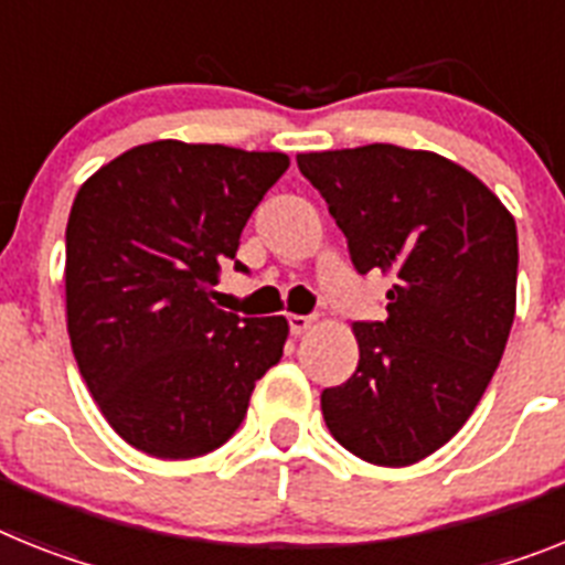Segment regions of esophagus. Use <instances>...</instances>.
<instances>
[{"label":"esophagus","mask_w":565,"mask_h":565,"mask_svg":"<svg viewBox=\"0 0 565 565\" xmlns=\"http://www.w3.org/2000/svg\"><path fill=\"white\" fill-rule=\"evenodd\" d=\"M290 333L292 335H305L312 327V316H290Z\"/></svg>","instance_id":"esophagus-1"}]
</instances>
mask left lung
Segmentation results:
<instances>
[{"label":"left lung","instance_id":"1","mask_svg":"<svg viewBox=\"0 0 565 565\" xmlns=\"http://www.w3.org/2000/svg\"><path fill=\"white\" fill-rule=\"evenodd\" d=\"M359 273L391 275L385 321H355L359 367L321 393L335 443L414 466L468 422L516 310V224L477 174L436 151L371 143L298 154Z\"/></svg>","mask_w":565,"mask_h":565}]
</instances>
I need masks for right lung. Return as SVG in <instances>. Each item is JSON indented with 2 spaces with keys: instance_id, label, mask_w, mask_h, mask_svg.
<instances>
[{
  "instance_id": "1",
  "label": "right lung",
  "mask_w": 565,
  "mask_h": 565,
  "mask_svg": "<svg viewBox=\"0 0 565 565\" xmlns=\"http://www.w3.org/2000/svg\"><path fill=\"white\" fill-rule=\"evenodd\" d=\"M287 166L281 151L154 140L79 186L65 230L71 350L99 414L137 451L221 448L281 359L287 319L217 310L212 287Z\"/></svg>"
}]
</instances>
